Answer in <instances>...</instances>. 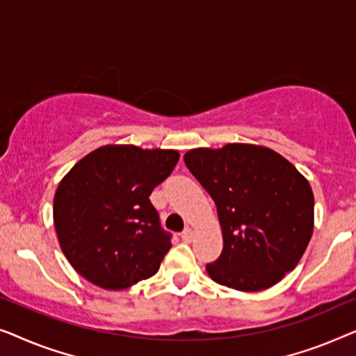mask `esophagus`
<instances>
[{"instance_id":"obj_1","label":"esophagus","mask_w":356,"mask_h":356,"mask_svg":"<svg viewBox=\"0 0 356 356\" xmlns=\"http://www.w3.org/2000/svg\"><path fill=\"white\" fill-rule=\"evenodd\" d=\"M180 237H182L184 242L190 243V242H192V240H193V230L190 229V227H187V229L184 230V232H182V235H180Z\"/></svg>"}]
</instances>
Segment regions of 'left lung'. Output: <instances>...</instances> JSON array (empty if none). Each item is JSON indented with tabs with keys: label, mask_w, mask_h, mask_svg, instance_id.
<instances>
[{
	"label": "left lung",
	"mask_w": 356,
	"mask_h": 356,
	"mask_svg": "<svg viewBox=\"0 0 356 356\" xmlns=\"http://www.w3.org/2000/svg\"><path fill=\"white\" fill-rule=\"evenodd\" d=\"M185 166L218 208L222 253L214 282L240 292L276 285L302 259L314 229L312 185L289 159L253 143L193 148Z\"/></svg>",
	"instance_id": "8db88e82"
}]
</instances>
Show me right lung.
<instances>
[{"instance_id": "obj_1", "label": "right lung", "mask_w": 356, "mask_h": 356, "mask_svg": "<svg viewBox=\"0 0 356 356\" xmlns=\"http://www.w3.org/2000/svg\"><path fill=\"white\" fill-rule=\"evenodd\" d=\"M179 156L177 149L103 145L61 179L54 229L80 276L104 290H124L158 273L172 245L148 197Z\"/></svg>"}]
</instances>
